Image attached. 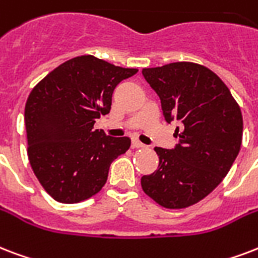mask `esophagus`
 I'll use <instances>...</instances> for the list:
<instances>
[{
  "instance_id": "obj_1",
  "label": "esophagus",
  "mask_w": 258,
  "mask_h": 258,
  "mask_svg": "<svg viewBox=\"0 0 258 258\" xmlns=\"http://www.w3.org/2000/svg\"><path fill=\"white\" fill-rule=\"evenodd\" d=\"M133 147H135V149H142V147H145V145L139 142L138 139H133Z\"/></svg>"
}]
</instances>
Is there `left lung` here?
I'll use <instances>...</instances> for the list:
<instances>
[{"instance_id":"8db88e82","label":"left lung","mask_w":258,"mask_h":258,"mask_svg":"<svg viewBox=\"0 0 258 258\" xmlns=\"http://www.w3.org/2000/svg\"><path fill=\"white\" fill-rule=\"evenodd\" d=\"M168 123L181 121L173 150L155 147L158 169L141 178L143 192L169 210L199 203L229 173L242 143L241 108L215 73L194 62L143 69Z\"/></svg>"}]
</instances>
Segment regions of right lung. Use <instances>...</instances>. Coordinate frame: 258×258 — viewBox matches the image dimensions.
Wrapping results in <instances>:
<instances>
[{
    "label": "right lung",
    "mask_w": 258,
    "mask_h": 258,
    "mask_svg": "<svg viewBox=\"0 0 258 258\" xmlns=\"http://www.w3.org/2000/svg\"><path fill=\"white\" fill-rule=\"evenodd\" d=\"M137 73L81 55L59 64L29 93L28 160L54 200L73 204L92 198L107 182L112 161L130 149V138L107 137L93 125L111 111L116 86Z\"/></svg>",
    "instance_id": "right-lung-1"
}]
</instances>
